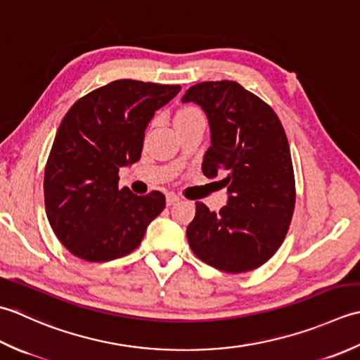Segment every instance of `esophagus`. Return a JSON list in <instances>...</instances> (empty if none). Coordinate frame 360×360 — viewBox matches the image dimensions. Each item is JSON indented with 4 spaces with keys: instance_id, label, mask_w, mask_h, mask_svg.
Listing matches in <instances>:
<instances>
[{
    "instance_id": "1",
    "label": "esophagus",
    "mask_w": 360,
    "mask_h": 360,
    "mask_svg": "<svg viewBox=\"0 0 360 360\" xmlns=\"http://www.w3.org/2000/svg\"><path fill=\"white\" fill-rule=\"evenodd\" d=\"M179 200H180V197L177 194H174V193H167L166 194V203L167 205H174V203H177Z\"/></svg>"
}]
</instances>
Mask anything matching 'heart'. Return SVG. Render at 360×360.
Segmentation results:
<instances>
[{"mask_svg": "<svg viewBox=\"0 0 360 360\" xmlns=\"http://www.w3.org/2000/svg\"><path fill=\"white\" fill-rule=\"evenodd\" d=\"M195 115H202L199 108L195 107H183L180 108L177 115H175V118H189V116H195Z\"/></svg>", "mask_w": 360, "mask_h": 360, "instance_id": "heart-1", "label": "heart"}]
</instances>
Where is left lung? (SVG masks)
I'll return each mask as SVG.
<instances>
[{
    "label": "left lung",
    "mask_w": 360,
    "mask_h": 360,
    "mask_svg": "<svg viewBox=\"0 0 360 360\" xmlns=\"http://www.w3.org/2000/svg\"><path fill=\"white\" fill-rule=\"evenodd\" d=\"M207 113L211 146L207 177L224 175L229 203L210 211L195 202L188 225L191 250L226 274L250 272L267 262L288 234L295 208L289 141L274 108L233 80L195 84L181 98Z\"/></svg>",
    "instance_id": "obj_1"
}]
</instances>
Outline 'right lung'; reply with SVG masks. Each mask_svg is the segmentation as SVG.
Returning <instances> with one entry per match:
<instances>
[{
    "instance_id": "add662e5",
    "label": "right lung",
    "mask_w": 360,
    "mask_h": 360,
    "mask_svg": "<svg viewBox=\"0 0 360 360\" xmlns=\"http://www.w3.org/2000/svg\"><path fill=\"white\" fill-rule=\"evenodd\" d=\"M181 90L121 79L77 99L65 115L45 167V210L67 250L88 262L122 258L165 210L160 191L120 189V167L141 157L144 130Z\"/></svg>"
}]
</instances>
